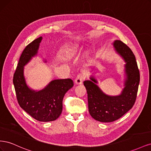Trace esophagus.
Masks as SVG:
<instances>
[{"label": "esophagus", "mask_w": 151, "mask_h": 151, "mask_svg": "<svg viewBox=\"0 0 151 151\" xmlns=\"http://www.w3.org/2000/svg\"><path fill=\"white\" fill-rule=\"evenodd\" d=\"M86 78V75L84 73H80L77 76L76 78V83L77 84H81L83 83L84 80Z\"/></svg>", "instance_id": "34e87169"}]
</instances>
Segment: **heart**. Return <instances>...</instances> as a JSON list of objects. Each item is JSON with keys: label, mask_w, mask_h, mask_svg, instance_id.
Wrapping results in <instances>:
<instances>
[{"label": "heart", "mask_w": 151, "mask_h": 151, "mask_svg": "<svg viewBox=\"0 0 151 151\" xmlns=\"http://www.w3.org/2000/svg\"><path fill=\"white\" fill-rule=\"evenodd\" d=\"M76 50V47L73 46V47H68L67 48H65L64 50H63L62 52V54L65 57H68L70 56Z\"/></svg>", "instance_id": "1"}]
</instances>
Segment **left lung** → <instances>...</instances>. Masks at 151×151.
<instances>
[{
  "label": "left lung",
  "instance_id": "obj_1",
  "mask_svg": "<svg viewBox=\"0 0 151 151\" xmlns=\"http://www.w3.org/2000/svg\"><path fill=\"white\" fill-rule=\"evenodd\" d=\"M113 45L126 62L127 79L122 94L118 96H109L104 94L94 84L97 81L93 77H91V81L84 82L88 93L90 115L101 122H111L119 119L133 107L140 82L139 70L131 49L120 40H116Z\"/></svg>",
  "mask_w": 151,
  "mask_h": 151
}]
</instances>
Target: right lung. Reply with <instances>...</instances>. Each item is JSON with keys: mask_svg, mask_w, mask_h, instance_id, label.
I'll return each instance as SVG.
<instances>
[{"mask_svg": "<svg viewBox=\"0 0 151 151\" xmlns=\"http://www.w3.org/2000/svg\"><path fill=\"white\" fill-rule=\"evenodd\" d=\"M42 37L33 40L22 51L13 77L18 103L21 108L36 120L54 121L62 111L65 93L74 86L70 79H56L40 91L30 89L24 77V66L37 54Z\"/></svg>", "mask_w": 151, "mask_h": 151, "instance_id": "add662e5", "label": "right lung"}]
</instances>
